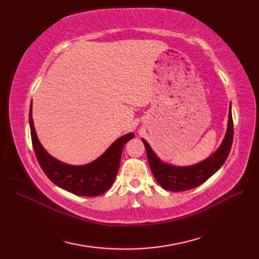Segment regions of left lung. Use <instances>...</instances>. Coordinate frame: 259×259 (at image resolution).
Instances as JSON below:
<instances>
[{
    "instance_id": "1",
    "label": "left lung",
    "mask_w": 259,
    "mask_h": 259,
    "mask_svg": "<svg viewBox=\"0 0 259 259\" xmlns=\"http://www.w3.org/2000/svg\"><path fill=\"white\" fill-rule=\"evenodd\" d=\"M233 139V121L231 105L227 132L222 145L207 159L190 166H176L159 159L152 148L142 138L152 174L158 184L168 191H186L203 184L222 167L230 152Z\"/></svg>"
}]
</instances>
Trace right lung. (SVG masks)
Segmentation results:
<instances>
[{"label":"right lung","mask_w":259,"mask_h":259,"mask_svg":"<svg viewBox=\"0 0 259 259\" xmlns=\"http://www.w3.org/2000/svg\"><path fill=\"white\" fill-rule=\"evenodd\" d=\"M29 123L35 156L45 175L64 190L82 197H96L112 186L120 167L124 145L135 136L134 133H128L116 139L104 154L89 164L70 165L55 159L37 139L32 119V104L30 106Z\"/></svg>","instance_id":"1"}]
</instances>
